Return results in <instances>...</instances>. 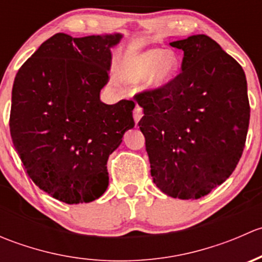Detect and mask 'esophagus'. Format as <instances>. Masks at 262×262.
Listing matches in <instances>:
<instances>
[{"label":"esophagus","mask_w":262,"mask_h":262,"mask_svg":"<svg viewBox=\"0 0 262 262\" xmlns=\"http://www.w3.org/2000/svg\"><path fill=\"white\" fill-rule=\"evenodd\" d=\"M142 116H143V109L137 105L136 109H134V112H133V118H134V121H136V124L139 123V120L142 119Z\"/></svg>","instance_id":"34e87169"}]
</instances>
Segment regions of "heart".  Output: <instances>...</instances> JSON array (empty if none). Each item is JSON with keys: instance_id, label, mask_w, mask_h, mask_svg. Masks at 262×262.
Returning a JSON list of instances; mask_svg holds the SVG:
<instances>
[{"instance_id": "b5f03b06", "label": "heart", "mask_w": 262, "mask_h": 262, "mask_svg": "<svg viewBox=\"0 0 262 262\" xmlns=\"http://www.w3.org/2000/svg\"><path fill=\"white\" fill-rule=\"evenodd\" d=\"M180 62L172 50L147 49L126 55L119 68V77L125 83H141L148 91H160L172 83Z\"/></svg>"}]
</instances>
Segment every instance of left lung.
<instances>
[{
	"instance_id": "8db88e82",
	"label": "left lung",
	"mask_w": 262,
	"mask_h": 262,
	"mask_svg": "<svg viewBox=\"0 0 262 262\" xmlns=\"http://www.w3.org/2000/svg\"><path fill=\"white\" fill-rule=\"evenodd\" d=\"M170 46L184 50L182 72L163 90L137 95L144 112L138 125L156 186L171 198L199 199L231 176L244 152L247 81L204 34Z\"/></svg>"
}]
</instances>
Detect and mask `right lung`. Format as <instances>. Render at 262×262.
<instances>
[{
	"instance_id": "1",
	"label": "right lung",
	"mask_w": 262,
	"mask_h": 262,
	"mask_svg": "<svg viewBox=\"0 0 262 262\" xmlns=\"http://www.w3.org/2000/svg\"><path fill=\"white\" fill-rule=\"evenodd\" d=\"M123 34L58 33L21 66L12 87L10 132L36 186L67 204L96 200L109 186L107 160L134 126V102L107 105L112 49Z\"/></svg>"
}]
</instances>
